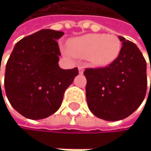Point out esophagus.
I'll return each mask as SVG.
<instances>
[{"mask_svg": "<svg viewBox=\"0 0 151 151\" xmlns=\"http://www.w3.org/2000/svg\"><path fill=\"white\" fill-rule=\"evenodd\" d=\"M78 69H79V72H80L81 74H82V73H83V67H82V66H79Z\"/></svg>", "mask_w": 151, "mask_h": 151, "instance_id": "1", "label": "esophagus"}]
</instances>
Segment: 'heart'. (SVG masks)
Returning <instances> with one entry per match:
<instances>
[{"label": "heart", "instance_id": "b5f03b06", "mask_svg": "<svg viewBox=\"0 0 151 151\" xmlns=\"http://www.w3.org/2000/svg\"><path fill=\"white\" fill-rule=\"evenodd\" d=\"M120 50L119 38L106 33L86 34L69 42V50L73 56L89 59L97 66L111 64L119 57Z\"/></svg>", "mask_w": 151, "mask_h": 151}]
</instances>
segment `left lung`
Returning a JSON list of instances; mask_svg holds the SVG:
<instances>
[{
  "label": "left lung",
  "instance_id": "obj_1",
  "mask_svg": "<svg viewBox=\"0 0 151 151\" xmlns=\"http://www.w3.org/2000/svg\"><path fill=\"white\" fill-rule=\"evenodd\" d=\"M119 39L122 47L111 64L84 71L90 111L109 121L131 115L142 103L147 91L146 60L135 43L121 36Z\"/></svg>",
  "mask_w": 151,
  "mask_h": 151
}]
</instances>
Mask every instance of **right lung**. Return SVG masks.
Returning <instances> with one entry per match:
<instances>
[{
	"label": "right lung",
	"mask_w": 151,
	"mask_h": 151,
	"mask_svg": "<svg viewBox=\"0 0 151 151\" xmlns=\"http://www.w3.org/2000/svg\"><path fill=\"white\" fill-rule=\"evenodd\" d=\"M64 32L40 30L18 42L7 61L4 84L11 105L27 119H42L55 113L78 68L59 66L57 40ZM1 87V81H0Z\"/></svg>",
	"instance_id": "right-lung-1"
}]
</instances>
